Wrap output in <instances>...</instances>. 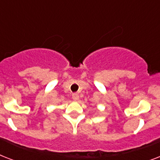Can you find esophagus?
Masks as SVG:
<instances>
[{"label": "esophagus", "instance_id": "34e87169", "mask_svg": "<svg viewBox=\"0 0 160 160\" xmlns=\"http://www.w3.org/2000/svg\"><path fill=\"white\" fill-rule=\"evenodd\" d=\"M72 99L74 100H75V101H77V100H79V99H80V96H79V95H78L77 93H74L72 95Z\"/></svg>", "mask_w": 160, "mask_h": 160}]
</instances>
